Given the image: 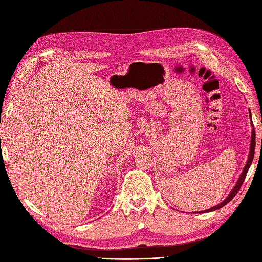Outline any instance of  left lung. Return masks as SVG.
I'll use <instances>...</instances> for the list:
<instances>
[{"label":"left lung","mask_w":262,"mask_h":262,"mask_svg":"<svg viewBox=\"0 0 262 262\" xmlns=\"http://www.w3.org/2000/svg\"><path fill=\"white\" fill-rule=\"evenodd\" d=\"M250 118H251V115H250ZM251 122H252V121H251ZM252 126H253V124H252ZM255 147H256V132H255V129L252 128V131H251V143H250L249 157H248V160H247V163H246V165H245V168H244V170H243V172H242L241 177L238 178V180H237L236 185H235V187L233 188V190L231 191V193L228 194V196L226 198V199H225L224 201H222L220 204L215 205V207H213V208L208 209V210H205V211H201V212H193V213H205V212H212V211L219 210V209H221V208H223L225 204H227L229 201H231V200L233 199V198L237 194V192L239 191V189H241V187H242V185H243V182H244V180H245V178H246V175H247L248 169H249L250 165H251V163H252V160H253V155H255Z\"/></svg>","instance_id":"8db88e82"}]
</instances>
